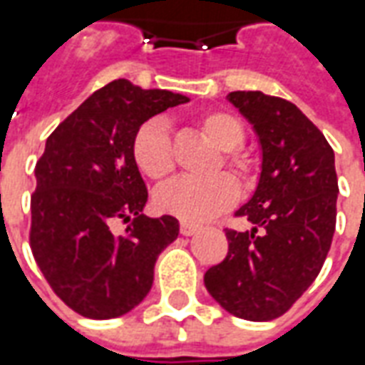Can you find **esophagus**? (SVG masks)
Segmentation results:
<instances>
[{
	"instance_id": "1",
	"label": "esophagus",
	"mask_w": 365,
	"mask_h": 365,
	"mask_svg": "<svg viewBox=\"0 0 365 365\" xmlns=\"http://www.w3.org/2000/svg\"><path fill=\"white\" fill-rule=\"evenodd\" d=\"M199 230V225H193V222L182 221L180 222V232H182L183 237H191V235H195Z\"/></svg>"
}]
</instances>
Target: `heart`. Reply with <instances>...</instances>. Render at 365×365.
<instances>
[{
  "label": "heart",
  "instance_id": "obj_1",
  "mask_svg": "<svg viewBox=\"0 0 365 365\" xmlns=\"http://www.w3.org/2000/svg\"><path fill=\"white\" fill-rule=\"evenodd\" d=\"M199 130L221 150L215 172L221 166L235 175L238 183L250 190L258 180V162L246 150L245 125L227 109H205L195 115ZM133 160L144 175L164 182L175 170L174 146L162 120H146L138 127L130 144ZM238 183L229 174H217L209 180H175L156 191V207L162 213L174 215L182 221H207L227 211L238 199Z\"/></svg>",
  "mask_w": 365,
  "mask_h": 365
}]
</instances>
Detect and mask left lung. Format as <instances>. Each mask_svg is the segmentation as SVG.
Masks as SVG:
<instances>
[{
	"label": "left lung",
	"instance_id": "1",
	"mask_svg": "<svg viewBox=\"0 0 365 365\" xmlns=\"http://www.w3.org/2000/svg\"><path fill=\"white\" fill-rule=\"evenodd\" d=\"M230 103L254 125L262 174L252 199L235 217L252 230L225 229L227 258L211 266L205 287L246 321L287 313L321 272L336 227L334 150L303 113L282 97L230 91Z\"/></svg>",
	"mask_w": 365,
	"mask_h": 365
}]
</instances>
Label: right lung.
<instances>
[{
	"mask_svg": "<svg viewBox=\"0 0 365 365\" xmlns=\"http://www.w3.org/2000/svg\"><path fill=\"white\" fill-rule=\"evenodd\" d=\"M190 101L115 80L54 128L35 166L29 242L52 291L88 319H115L150 291L158 254L180 232L172 215H143L148 191L133 136L154 115ZM128 229L117 235L112 222Z\"/></svg>",
	"mask_w": 365,
	"mask_h": 365,
	"instance_id": "add662e5",
	"label": "right lung"
}]
</instances>
